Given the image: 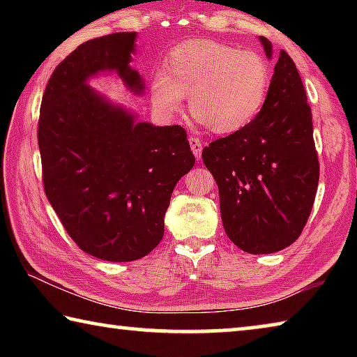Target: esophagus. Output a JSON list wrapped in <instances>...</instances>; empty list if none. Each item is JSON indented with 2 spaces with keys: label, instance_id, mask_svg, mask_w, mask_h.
<instances>
[{
  "label": "esophagus",
  "instance_id": "1",
  "mask_svg": "<svg viewBox=\"0 0 357 357\" xmlns=\"http://www.w3.org/2000/svg\"><path fill=\"white\" fill-rule=\"evenodd\" d=\"M189 143H190V148H192V151H193V154H195L197 159H200V157H202V151H203V142H202L198 137L190 135V137H189Z\"/></svg>",
  "mask_w": 357,
  "mask_h": 357
}]
</instances>
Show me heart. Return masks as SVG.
<instances>
[{
	"mask_svg": "<svg viewBox=\"0 0 357 357\" xmlns=\"http://www.w3.org/2000/svg\"><path fill=\"white\" fill-rule=\"evenodd\" d=\"M271 86V68L253 52L217 40L193 39L173 48L165 69L151 78V102L164 116L184 107L198 123L219 135L236 134L263 110Z\"/></svg>",
	"mask_w": 357,
	"mask_h": 357,
	"instance_id": "heart-1",
	"label": "heart"
}]
</instances>
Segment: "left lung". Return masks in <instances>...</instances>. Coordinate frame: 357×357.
<instances>
[{
    "instance_id": "obj_1",
    "label": "left lung",
    "mask_w": 357,
    "mask_h": 357,
    "mask_svg": "<svg viewBox=\"0 0 357 357\" xmlns=\"http://www.w3.org/2000/svg\"><path fill=\"white\" fill-rule=\"evenodd\" d=\"M259 42L273 59V44ZM219 187L227 236L253 255L291 245L305 227L319 178L312 112L293 59L280 50L263 110L245 129L203 149Z\"/></svg>"
}]
</instances>
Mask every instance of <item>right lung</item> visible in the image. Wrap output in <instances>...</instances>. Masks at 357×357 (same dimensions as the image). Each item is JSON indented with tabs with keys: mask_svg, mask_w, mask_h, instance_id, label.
Masks as SVG:
<instances>
[{
	"mask_svg": "<svg viewBox=\"0 0 357 357\" xmlns=\"http://www.w3.org/2000/svg\"><path fill=\"white\" fill-rule=\"evenodd\" d=\"M135 40L137 33H113L78 45L47 83L38 128L52 208L83 252L114 263L160 243L174 185L195 165L181 126L138 121L89 84L116 75L143 96V77L130 66Z\"/></svg>",
	"mask_w": 357,
	"mask_h": 357,
	"instance_id": "1",
	"label": "right lung"
}]
</instances>
